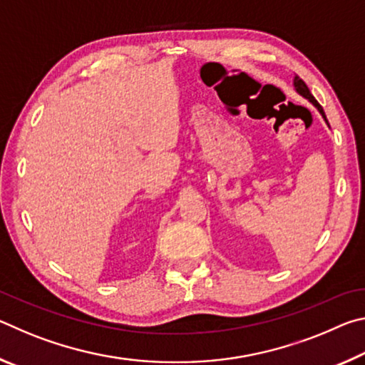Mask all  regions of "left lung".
Segmentation results:
<instances>
[{
  "mask_svg": "<svg viewBox=\"0 0 365 365\" xmlns=\"http://www.w3.org/2000/svg\"><path fill=\"white\" fill-rule=\"evenodd\" d=\"M293 85H294V90L298 91V93L302 96V98H306V100L309 101V103H312L314 106L317 108V110L320 114H322V117H324V120L327 122V125H329V120H327V117H325V113H324V109H322V106H320V104L316 101V98H314L312 95H311V91H309V88H307V85L302 82V80L298 77V76H294V78H293Z\"/></svg>",
  "mask_w": 365,
  "mask_h": 365,
  "instance_id": "1",
  "label": "left lung"
}]
</instances>
